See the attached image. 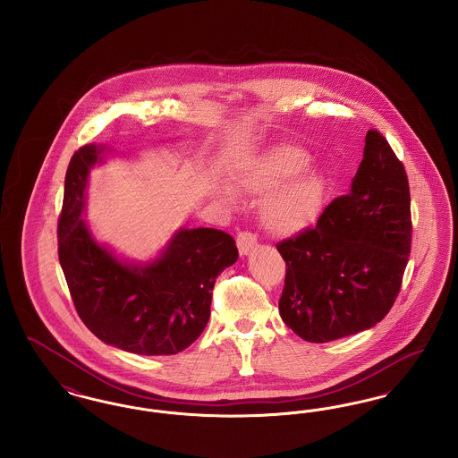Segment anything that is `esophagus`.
Wrapping results in <instances>:
<instances>
[{
  "mask_svg": "<svg viewBox=\"0 0 458 458\" xmlns=\"http://www.w3.org/2000/svg\"><path fill=\"white\" fill-rule=\"evenodd\" d=\"M258 245V237L249 232H242L237 235V247H239L240 256H247L250 250H254Z\"/></svg>",
  "mask_w": 458,
  "mask_h": 458,
  "instance_id": "1",
  "label": "esophagus"
}]
</instances>
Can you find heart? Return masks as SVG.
<instances>
[{
	"instance_id": "b5f03b06",
	"label": "heart",
	"mask_w": 458,
	"mask_h": 458,
	"mask_svg": "<svg viewBox=\"0 0 458 458\" xmlns=\"http://www.w3.org/2000/svg\"><path fill=\"white\" fill-rule=\"evenodd\" d=\"M309 153L295 146H278L245 163L233 174L235 187L262 196L259 218L276 237H293L310 228L325 209L327 176L319 168H305ZM232 199L228 189H219Z\"/></svg>"
}]
</instances>
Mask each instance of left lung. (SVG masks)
I'll list each match as a JSON object with an SVG mask.
<instances>
[{
  "label": "left lung",
  "instance_id": "8db88e82",
  "mask_svg": "<svg viewBox=\"0 0 458 458\" xmlns=\"http://www.w3.org/2000/svg\"><path fill=\"white\" fill-rule=\"evenodd\" d=\"M412 243L403 165L377 131L347 196L314 228L276 247L286 262L280 316L305 342L327 344L376 327L400 292Z\"/></svg>",
  "mask_w": 458,
  "mask_h": 458
}]
</instances>
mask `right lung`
<instances>
[{
  "mask_svg": "<svg viewBox=\"0 0 458 458\" xmlns=\"http://www.w3.org/2000/svg\"><path fill=\"white\" fill-rule=\"evenodd\" d=\"M106 146L73 154L58 223V258L75 309L106 345L139 355H174L192 345L209 321L219 273L239 259L235 240L215 228H180L153 261L118 258L89 230V174Z\"/></svg>",
  "mask_w": 458,
  "mask_h": 458,
  "instance_id": "obj_1",
  "label": "right lung"
}]
</instances>
